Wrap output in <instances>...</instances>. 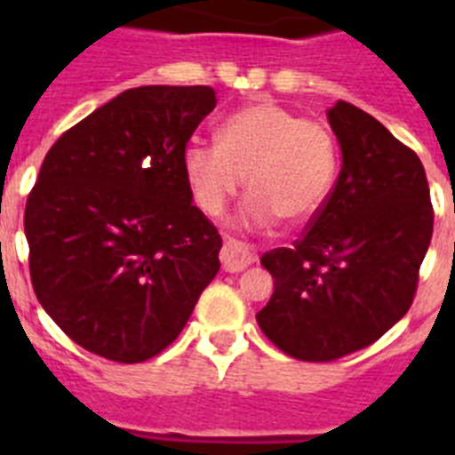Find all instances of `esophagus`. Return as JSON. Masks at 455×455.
Listing matches in <instances>:
<instances>
[{"label": "esophagus", "instance_id": "obj_1", "mask_svg": "<svg viewBox=\"0 0 455 455\" xmlns=\"http://www.w3.org/2000/svg\"><path fill=\"white\" fill-rule=\"evenodd\" d=\"M257 259V252L252 251L248 243L236 239H225L223 248H220V262H223V268L228 273H239L246 267H251Z\"/></svg>", "mask_w": 455, "mask_h": 455}]
</instances>
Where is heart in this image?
Wrapping results in <instances>:
<instances>
[{
    "label": "heart",
    "instance_id": "b5f03b06",
    "mask_svg": "<svg viewBox=\"0 0 455 455\" xmlns=\"http://www.w3.org/2000/svg\"><path fill=\"white\" fill-rule=\"evenodd\" d=\"M184 171L200 207L220 214L248 187V220L293 225L315 219L331 198L337 175L335 139L316 120L300 118L271 100L246 104L220 123L219 140H191Z\"/></svg>",
    "mask_w": 455,
    "mask_h": 455
}]
</instances>
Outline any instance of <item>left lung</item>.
I'll list each match as a JSON object with an SVG mask.
<instances>
[{
    "instance_id": "1",
    "label": "left lung",
    "mask_w": 455,
    "mask_h": 455,
    "mask_svg": "<svg viewBox=\"0 0 455 455\" xmlns=\"http://www.w3.org/2000/svg\"><path fill=\"white\" fill-rule=\"evenodd\" d=\"M328 123L341 148L339 178L303 236L262 257L273 296L257 312L264 335L305 363L360 351L403 319L433 236L419 156L341 100Z\"/></svg>"
}]
</instances>
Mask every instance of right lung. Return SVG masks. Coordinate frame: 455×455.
<instances>
[{"instance_id": "obj_1", "label": "right lung", "mask_w": 455, "mask_h": 455, "mask_svg": "<svg viewBox=\"0 0 455 455\" xmlns=\"http://www.w3.org/2000/svg\"><path fill=\"white\" fill-rule=\"evenodd\" d=\"M214 107L209 86L130 88L47 152L24 209L31 284L86 351L146 363L219 273L223 241L184 171V148Z\"/></svg>"}]
</instances>
